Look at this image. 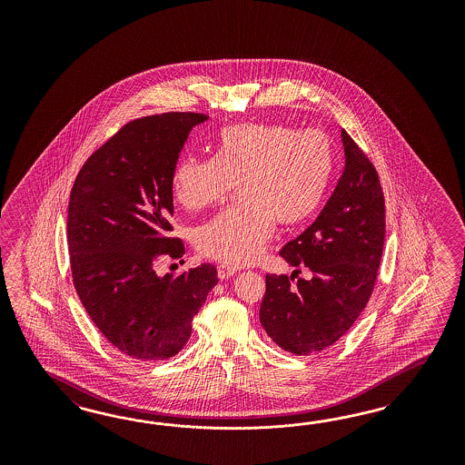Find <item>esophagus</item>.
<instances>
[{
	"mask_svg": "<svg viewBox=\"0 0 465 465\" xmlns=\"http://www.w3.org/2000/svg\"><path fill=\"white\" fill-rule=\"evenodd\" d=\"M235 272H237V269L235 268H230V266H225V264H220V266H218V276H220V280H228V278H232Z\"/></svg>",
	"mask_w": 465,
	"mask_h": 465,
	"instance_id": "34e87169",
	"label": "esophagus"
}]
</instances>
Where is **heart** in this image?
<instances>
[{"label": "heart", "instance_id": "1", "mask_svg": "<svg viewBox=\"0 0 465 465\" xmlns=\"http://www.w3.org/2000/svg\"><path fill=\"white\" fill-rule=\"evenodd\" d=\"M332 169V144L322 131L239 123L218 133L213 160L181 158L170 185L175 201L194 213L223 203L237 183L242 203L197 228L196 247L240 268L259 259L274 223L290 228L309 220L324 199Z\"/></svg>", "mask_w": 465, "mask_h": 465}]
</instances>
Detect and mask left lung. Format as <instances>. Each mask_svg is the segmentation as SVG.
<instances>
[{"instance_id":"obj_1","label":"left lung","mask_w":465,"mask_h":465,"mask_svg":"<svg viewBox=\"0 0 465 465\" xmlns=\"http://www.w3.org/2000/svg\"><path fill=\"white\" fill-rule=\"evenodd\" d=\"M346 165L317 220L282 249L295 272L266 274L259 319L269 338L298 356L324 351L342 338L373 293L385 239L379 172L342 129ZM302 268L310 281L294 278Z\"/></svg>"}]
</instances>
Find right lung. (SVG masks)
Returning a JSON list of instances; mask_svg holds the SVG:
<instances>
[{
  "label": "right lung",
  "instance_id": "right-lung-1",
  "mask_svg": "<svg viewBox=\"0 0 465 465\" xmlns=\"http://www.w3.org/2000/svg\"><path fill=\"white\" fill-rule=\"evenodd\" d=\"M206 119L165 113L127 123L88 156L71 187L73 284L104 338L133 360L181 351L218 282L213 264L163 278L153 268L160 255L185 252L183 240L172 237L170 177L191 129Z\"/></svg>",
  "mask_w": 465,
  "mask_h": 465
}]
</instances>
